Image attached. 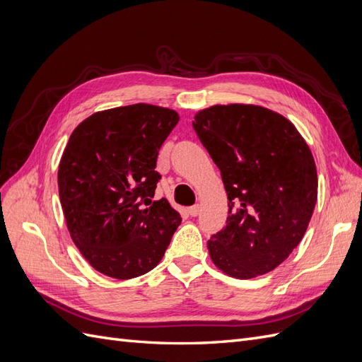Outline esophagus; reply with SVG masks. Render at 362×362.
<instances>
[{
  "instance_id": "obj_1",
  "label": "esophagus",
  "mask_w": 362,
  "mask_h": 362,
  "mask_svg": "<svg viewBox=\"0 0 362 362\" xmlns=\"http://www.w3.org/2000/svg\"><path fill=\"white\" fill-rule=\"evenodd\" d=\"M199 213H201V205H199V204H196V205H193V206L189 208V214L193 216V217L198 216Z\"/></svg>"
}]
</instances>
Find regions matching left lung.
<instances>
[{"mask_svg":"<svg viewBox=\"0 0 362 362\" xmlns=\"http://www.w3.org/2000/svg\"><path fill=\"white\" fill-rule=\"evenodd\" d=\"M193 128L229 201L226 226L206 243L213 264L235 279L266 275L311 221L319 187L311 149L287 117L261 105H211Z\"/></svg>","mask_w":362,"mask_h":362,"instance_id":"1","label":"left lung"}]
</instances>
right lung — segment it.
<instances>
[{
	"label": "right lung",
	"mask_w": 362,
	"mask_h": 362,
	"mask_svg": "<svg viewBox=\"0 0 362 362\" xmlns=\"http://www.w3.org/2000/svg\"><path fill=\"white\" fill-rule=\"evenodd\" d=\"M175 110L133 104L96 112L69 137L59 194L72 242L105 276L133 279L161 261L181 216L152 201L158 149L178 124Z\"/></svg>",
	"instance_id": "1"
}]
</instances>
